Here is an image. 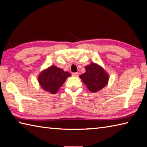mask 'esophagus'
<instances>
[{
  "label": "esophagus",
  "instance_id": "esophagus-1",
  "mask_svg": "<svg viewBox=\"0 0 147 147\" xmlns=\"http://www.w3.org/2000/svg\"><path fill=\"white\" fill-rule=\"evenodd\" d=\"M72 76H74V77H78V73H72Z\"/></svg>",
  "mask_w": 147,
  "mask_h": 147
}]
</instances>
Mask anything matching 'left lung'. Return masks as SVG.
I'll list each match as a JSON object with an SVG mask.
<instances>
[{
	"label": "left lung",
	"mask_w": 147,
	"mask_h": 147,
	"mask_svg": "<svg viewBox=\"0 0 147 147\" xmlns=\"http://www.w3.org/2000/svg\"><path fill=\"white\" fill-rule=\"evenodd\" d=\"M85 68V73L80 78L91 92H97L107 85L109 76L101 66L92 62Z\"/></svg>",
	"instance_id": "8db88e82"
}]
</instances>
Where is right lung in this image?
Segmentation results:
<instances>
[{"instance_id":"right-lung-1","label":"right lung","mask_w":147,"mask_h":147,"mask_svg":"<svg viewBox=\"0 0 147 147\" xmlns=\"http://www.w3.org/2000/svg\"><path fill=\"white\" fill-rule=\"evenodd\" d=\"M71 74L62 69L51 65L43 70L38 76V82L43 90L54 94L58 92Z\"/></svg>"}]
</instances>
